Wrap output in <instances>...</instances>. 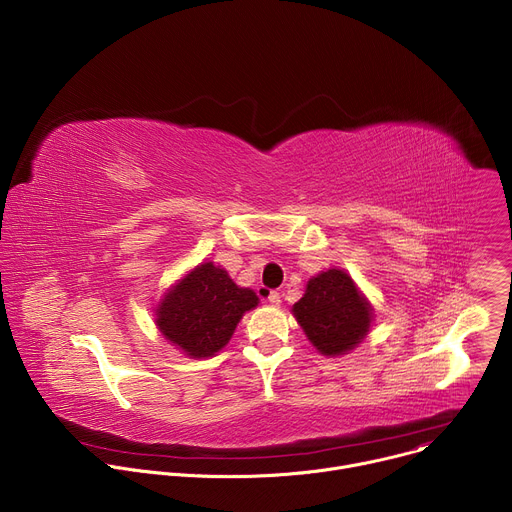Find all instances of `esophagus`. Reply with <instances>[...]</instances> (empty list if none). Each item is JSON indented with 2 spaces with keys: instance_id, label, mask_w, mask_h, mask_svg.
Returning a JSON list of instances; mask_svg holds the SVG:
<instances>
[{
  "instance_id": "obj_1",
  "label": "esophagus",
  "mask_w": 512,
  "mask_h": 512,
  "mask_svg": "<svg viewBox=\"0 0 512 512\" xmlns=\"http://www.w3.org/2000/svg\"><path fill=\"white\" fill-rule=\"evenodd\" d=\"M267 302H269L271 306H279V304H281L279 291H269V294H267Z\"/></svg>"
}]
</instances>
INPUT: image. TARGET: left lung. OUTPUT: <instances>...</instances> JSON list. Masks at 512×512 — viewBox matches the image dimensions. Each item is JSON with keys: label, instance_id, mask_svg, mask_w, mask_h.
Instances as JSON below:
<instances>
[{"label": "left lung", "instance_id": "8db88e82", "mask_svg": "<svg viewBox=\"0 0 512 512\" xmlns=\"http://www.w3.org/2000/svg\"><path fill=\"white\" fill-rule=\"evenodd\" d=\"M308 340L324 356L354 350L369 334L373 308L352 277L342 269H328L312 277L306 294L291 308Z\"/></svg>", "mask_w": 512, "mask_h": 512}]
</instances>
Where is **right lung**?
<instances>
[{
	"label": "right lung",
	"mask_w": 512,
	"mask_h": 512,
	"mask_svg": "<svg viewBox=\"0 0 512 512\" xmlns=\"http://www.w3.org/2000/svg\"><path fill=\"white\" fill-rule=\"evenodd\" d=\"M257 304L253 289L239 287L223 267L208 261L168 289L156 326L190 358H206L227 346L243 314Z\"/></svg>",
	"instance_id": "1"
}]
</instances>
